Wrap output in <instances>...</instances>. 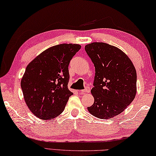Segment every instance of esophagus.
I'll return each mask as SVG.
<instances>
[{"label": "esophagus", "instance_id": "obj_1", "mask_svg": "<svg viewBox=\"0 0 156 156\" xmlns=\"http://www.w3.org/2000/svg\"><path fill=\"white\" fill-rule=\"evenodd\" d=\"M89 92H90V88L87 87V88H86V89H84V90H81L80 93L81 94H86V93H88Z\"/></svg>", "mask_w": 156, "mask_h": 156}]
</instances>
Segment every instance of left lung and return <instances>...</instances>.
<instances>
[{
    "mask_svg": "<svg viewBox=\"0 0 156 156\" xmlns=\"http://www.w3.org/2000/svg\"><path fill=\"white\" fill-rule=\"evenodd\" d=\"M85 50L95 68L94 103L89 113L98 118H113L123 112L137 93V74L132 61L120 49L106 43L87 44Z\"/></svg>",
    "mask_w": 156,
    "mask_h": 156,
    "instance_id": "obj_1",
    "label": "left lung"
}]
</instances>
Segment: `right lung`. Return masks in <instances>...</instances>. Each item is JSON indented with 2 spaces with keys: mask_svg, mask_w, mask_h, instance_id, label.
I'll return each instance as SVG.
<instances>
[{
  "mask_svg": "<svg viewBox=\"0 0 156 156\" xmlns=\"http://www.w3.org/2000/svg\"><path fill=\"white\" fill-rule=\"evenodd\" d=\"M81 45L63 43L50 47L33 59L20 81L25 103L35 116L50 120L62 113L73 93L68 66Z\"/></svg>",
  "mask_w": 156,
  "mask_h": 156,
  "instance_id": "right-lung-1",
  "label": "right lung"
}]
</instances>
